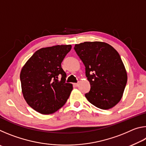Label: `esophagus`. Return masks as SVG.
<instances>
[{
  "label": "esophagus",
  "mask_w": 146,
  "mask_h": 146,
  "mask_svg": "<svg viewBox=\"0 0 146 146\" xmlns=\"http://www.w3.org/2000/svg\"><path fill=\"white\" fill-rule=\"evenodd\" d=\"M73 85L75 86H76V87H77V86H78V83H74V84H73Z\"/></svg>",
  "instance_id": "34e87169"
}]
</instances>
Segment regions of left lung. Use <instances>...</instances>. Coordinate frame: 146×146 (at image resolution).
Here are the masks:
<instances>
[{
    "mask_svg": "<svg viewBox=\"0 0 146 146\" xmlns=\"http://www.w3.org/2000/svg\"><path fill=\"white\" fill-rule=\"evenodd\" d=\"M74 49L84 64L86 76L90 83L86 98L102 110L114 107L122 98L127 80L119 54L103 42H84L75 44Z\"/></svg>",
    "mask_w": 146,
    "mask_h": 146,
    "instance_id": "obj_1",
    "label": "left lung"
}]
</instances>
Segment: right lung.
<instances>
[{
    "instance_id": "right-lung-1",
    "label": "right lung",
    "mask_w": 146,
    "mask_h": 146,
    "mask_svg": "<svg viewBox=\"0 0 146 146\" xmlns=\"http://www.w3.org/2000/svg\"><path fill=\"white\" fill-rule=\"evenodd\" d=\"M71 49V45L41 48L22 68V93L28 104L36 111L52 114L62 107L70 97L73 85L65 82L66 73L61 63Z\"/></svg>"
}]
</instances>
